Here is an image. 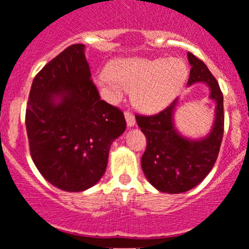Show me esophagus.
I'll return each instance as SVG.
<instances>
[{
	"instance_id": "obj_1",
	"label": "esophagus",
	"mask_w": 249,
	"mask_h": 249,
	"mask_svg": "<svg viewBox=\"0 0 249 249\" xmlns=\"http://www.w3.org/2000/svg\"><path fill=\"white\" fill-rule=\"evenodd\" d=\"M125 120H126L127 126H130V127L134 126V125H135V123H136L135 117H134V115H132L130 111H125Z\"/></svg>"
}]
</instances>
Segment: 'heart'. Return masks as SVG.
Instances as JSON below:
<instances>
[{
	"label": "heart",
	"instance_id": "b5f03b06",
	"mask_svg": "<svg viewBox=\"0 0 249 249\" xmlns=\"http://www.w3.org/2000/svg\"><path fill=\"white\" fill-rule=\"evenodd\" d=\"M188 77L184 61L176 57H129L113 62L96 77V85L108 101L117 103L126 89L141 110L159 111L179 94Z\"/></svg>",
	"mask_w": 249,
	"mask_h": 249
}]
</instances>
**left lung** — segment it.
Listing matches in <instances>:
<instances>
[{"mask_svg":"<svg viewBox=\"0 0 249 249\" xmlns=\"http://www.w3.org/2000/svg\"><path fill=\"white\" fill-rule=\"evenodd\" d=\"M190 69L188 86L203 82L210 87V99L216 103L215 120L209 135L190 140L174 126L178 99L159 114L145 117L136 114V123L146 136V150L141 167L148 182L168 194L188 192L199 184L215 164L224 136V96L219 83L206 65L188 53Z\"/></svg>","mask_w":249,"mask_h":249,"instance_id":"obj_1","label":"left lung"}]
</instances>
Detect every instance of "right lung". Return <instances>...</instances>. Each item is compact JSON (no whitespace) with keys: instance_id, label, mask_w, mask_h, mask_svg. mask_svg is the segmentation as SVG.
Masks as SVG:
<instances>
[{"instance_id":"add662e5","label":"right lung","mask_w":249,"mask_h":249,"mask_svg":"<svg viewBox=\"0 0 249 249\" xmlns=\"http://www.w3.org/2000/svg\"><path fill=\"white\" fill-rule=\"evenodd\" d=\"M34 164L50 184L83 192L103 177L110 145L126 129L124 114L102 101L85 45L73 44L34 77L25 110Z\"/></svg>"}]
</instances>
